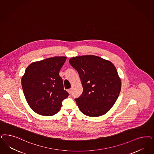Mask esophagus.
Wrapping results in <instances>:
<instances>
[{
    "mask_svg": "<svg viewBox=\"0 0 154 154\" xmlns=\"http://www.w3.org/2000/svg\"><path fill=\"white\" fill-rule=\"evenodd\" d=\"M71 89H69L67 90V92L69 93V94H71Z\"/></svg>",
    "mask_w": 154,
    "mask_h": 154,
    "instance_id": "esophagus-1",
    "label": "esophagus"
}]
</instances>
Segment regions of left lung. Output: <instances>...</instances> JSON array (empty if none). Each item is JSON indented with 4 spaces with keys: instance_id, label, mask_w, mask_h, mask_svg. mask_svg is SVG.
<instances>
[{
    "instance_id": "8db88e82",
    "label": "left lung",
    "mask_w": 154,
    "mask_h": 154,
    "mask_svg": "<svg viewBox=\"0 0 154 154\" xmlns=\"http://www.w3.org/2000/svg\"><path fill=\"white\" fill-rule=\"evenodd\" d=\"M69 63L79 75L83 92L76 99L83 114L99 117L114 105L121 88V80L114 65L109 60L93 55L77 56Z\"/></svg>"
}]
</instances>
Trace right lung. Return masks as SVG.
<instances>
[{
	"mask_svg": "<svg viewBox=\"0 0 154 154\" xmlns=\"http://www.w3.org/2000/svg\"><path fill=\"white\" fill-rule=\"evenodd\" d=\"M66 58L54 57L34 62L25 69L22 88L28 104L36 113L54 115L61 108L62 101L68 97L59 75Z\"/></svg>",
	"mask_w": 154,
	"mask_h": 154,
	"instance_id": "1",
	"label": "right lung"
}]
</instances>
